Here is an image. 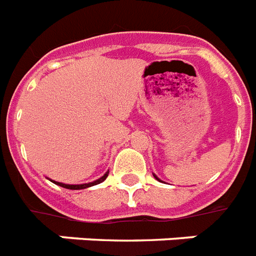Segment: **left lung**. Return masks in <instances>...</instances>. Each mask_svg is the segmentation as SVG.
<instances>
[{
	"mask_svg": "<svg viewBox=\"0 0 256 256\" xmlns=\"http://www.w3.org/2000/svg\"><path fill=\"white\" fill-rule=\"evenodd\" d=\"M154 177H156V176H154ZM156 180H158V178H157V177H156ZM158 181H160V180H158Z\"/></svg>",
	"mask_w": 256,
	"mask_h": 256,
	"instance_id": "8db88e82",
	"label": "left lung"
}]
</instances>
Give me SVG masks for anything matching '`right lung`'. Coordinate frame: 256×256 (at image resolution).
Returning a JSON list of instances; mask_svg holds the SVG:
<instances>
[{
  "mask_svg": "<svg viewBox=\"0 0 256 256\" xmlns=\"http://www.w3.org/2000/svg\"><path fill=\"white\" fill-rule=\"evenodd\" d=\"M108 177V172L106 173V174L103 176V177H100L99 180H96V181H94V182H88V184H82V185H67V184H62V182H56V181H52L54 184H56V185L62 186V188H66V189H70V190H80V189H86V188H90V186H94V185H98V184L103 182L104 180L107 178Z\"/></svg>",
  "mask_w": 256,
  "mask_h": 256,
  "instance_id": "right-lung-1",
  "label": "right lung"
}]
</instances>
